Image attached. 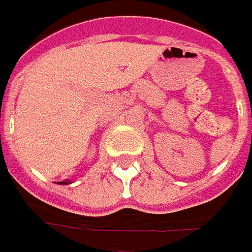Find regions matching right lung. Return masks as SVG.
Listing matches in <instances>:
<instances>
[{
  "instance_id": "add662e5",
  "label": "right lung",
  "mask_w": 252,
  "mask_h": 252,
  "mask_svg": "<svg viewBox=\"0 0 252 252\" xmlns=\"http://www.w3.org/2000/svg\"><path fill=\"white\" fill-rule=\"evenodd\" d=\"M61 185H67V182H66V180L65 182H61Z\"/></svg>"
}]
</instances>
